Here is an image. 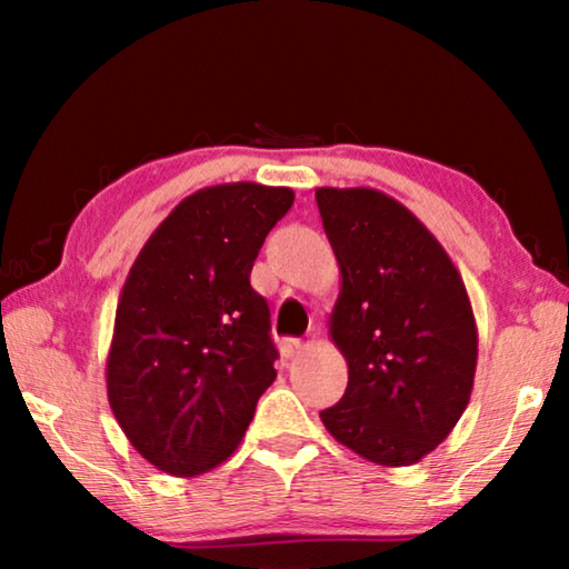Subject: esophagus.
<instances>
[{
	"label": "esophagus",
	"mask_w": 569,
	"mask_h": 569,
	"mask_svg": "<svg viewBox=\"0 0 569 569\" xmlns=\"http://www.w3.org/2000/svg\"><path fill=\"white\" fill-rule=\"evenodd\" d=\"M301 349H303V343L298 339H283L281 341V353L286 356V359H296V356L301 353Z\"/></svg>",
	"instance_id": "esophagus-1"
}]
</instances>
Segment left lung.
Returning a JSON list of instances; mask_svg holds the SVG:
<instances>
[{
	"mask_svg": "<svg viewBox=\"0 0 569 569\" xmlns=\"http://www.w3.org/2000/svg\"><path fill=\"white\" fill-rule=\"evenodd\" d=\"M316 203L341 271L329 319L349 363L329 435L381 467L417 465L465 413L477 323L465 281L429 228L373 188H319Z\"/></svg>",
	"mask_w": 569,
	"mask_h": 569,
	"instance_id": "obj_1",
	"label": "left lung"
}]
</instances>
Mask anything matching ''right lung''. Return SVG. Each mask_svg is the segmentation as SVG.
<instances>
[{
  "label": "right lung",
  "mask_w": 569,
  "mask_h": 569,
  "mask_svg": "<svg viewBox=\"0 0 569 569\" xmlns=\"http://www.w3.org/2000/svg\"><path fill=\"white\" fill-rule=\"evenodd\" d=\"M291 188L226 182L172 208L134 258L108 353V401L130 445L172 477L238 449L276 379L271 311L250 288Z\"/></svg>",
  "instance_id": "obj_1"
}]
</instances>
